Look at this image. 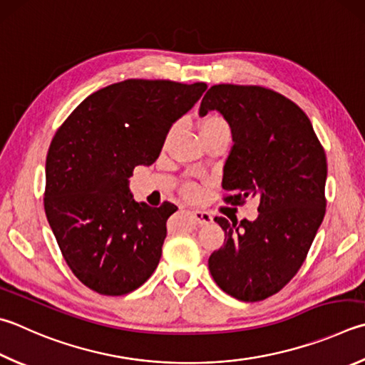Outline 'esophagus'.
<instances>
[{
	"mask_svg": "<svg viewBox=\"0 0 365 365\" xmlns=\"http://www.w3.org/2000/svg\"><path fill=\"white\" fill-rule=\"evenodd\" d=\"M191 215H193V218H195L197 225H207V223L212 222V215L205 210H193V212H191Z\"/></svg>",
	"mask_w": 365,
	"mask_h": 365,
	"instance_id": "34e87169",
	"label": "esophagus"
}]
</instances>
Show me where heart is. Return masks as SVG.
<instances>
[{"instance_id": "obj_1", "label": "heart", "mask_w": 365, "mask_h": 365, "mask_svg": "<svg viewBox=\"0 0 365 365\" xmlns=\"http://www.w3.org/2000/svg\"><path fill=\"white\" fill-rule=\"evenodd\" d=\"M225 125H228V124L223 118L217 116V115L207 116L205 119H202V123H201V134H204V132H209L212 129H217V128H225ZM183 193L190 197H196L201 195V188L197 187L196 183H185Z\"/></svg>"}]
</instances>
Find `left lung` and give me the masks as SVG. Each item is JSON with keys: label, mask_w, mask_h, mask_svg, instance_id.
Instances as JSON below:
<instances>
[{"label": "left lung", "mask_w": 365, "mask_h": 365, "mask_svg": "<svg viewBox=\"0 0 365 365\" xmlns=\"http://www.w3.org/2000/svg\"><path fill=\"white\" fill-rule=\"evenodd\" d=\"M223 115L233 148L223 168L225 201L257 197L258 217H215L225 244L209 257L223 292L242 302L274 295L297 274L326 215L327 160L304 111L262 86L217 84L202 97L200 115Z\"/></svg>", "instance_id": "1"}]
</instances>
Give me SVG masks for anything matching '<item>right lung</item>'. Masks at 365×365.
I'll return each instance as SVG.
<instances>
[{
    "instance_id": "obj_1",
    "label": "right lung",
    "mask_w": 365,
    "mask_h": 365,
    "mask_svg": "<svg viewBox=\"0 0 365 365\" xmlns=\"http://www.w3.org/2000/svg\"><path fill=\"white\" fill-rule=\"evenodd\" d=\"M205 83L125 79L94 92L58 128L46 158L44 210L65 262L86 287L124 295L160 263L177 207L135 202L129 177L153 164Z\"/></svg>"
}]
</instances>
